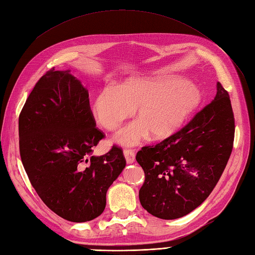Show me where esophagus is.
Returning <instances> with one entry per match:
<instances>
[{
  "label": "esophagus",
  "mask_w": 255,
  "mask_h": 255,
  "mask_svg": "<svg viewBox=\"0 0 255 255\" xmlns=\"http://www.w3.org/2000/svg\"><path fill=\"white\" fill-rule=\"evenodd\" d=\"M124 155H125V158H126L127 163H132V162L134 161V158H136V153H134V150H132V149H125Z\"/></svg>",
  "instance_id": "1"
}]
</instances>
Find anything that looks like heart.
I'll list each match as a JSON object with an SVG mask.
<instances>
[{"label":"heart","instance_id":"b5f03b06","mask_svg":"<svg viewBox=\"0 0 255 255\" xmlns=\"http://www.w3.org/2000/svg\"><path fill=\"white\" fill-rule=\"evenodd\" d=\"M198 100L196 86L187 81L129 79L97 92L91 111L101 127L114 131L136 110L139 121L117 134L118 142L131 145L141 141L149 132L155 139L171 136L195 110Z\"/></svg>","mask_w":255,"mask_h":255}]
</instances>
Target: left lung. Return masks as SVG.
I'll list each match as a JSON object with an SVG mask.
<instances>
[{
	"label": "left lung",
	"mask_w": 255,
	"mask_h": 255,
	"mask_svg": "<svg viewBox=\"0 0 255 255\" xmlns=\"http://www.w3.org/2000/svg\"><path fill=\"white\" fill-rule=\"evenodd\" d=\"M230 96L217 84L215 100L170 137L138 151L144 172L139 199L149 214L176 219L202 204L217 185L234 148Z\"/></svg>",
	"instance_id": "1"
}]
</instances>
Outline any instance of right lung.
<instances>
[{
	"instance_id": "add662e5",
	"label": "right lung",
	"mask_w": 255,
	"mask_h": 255,
	"mask_svg": "<svg viewBox=\"0 0 255 255\" xmlns=\"http://www.w3.org/2000/svg\"><path fill=\"white\" fill-rule=\"evenodd\" d=\"M18 134L24 169L47 207L72 223L99 217L126 159L116 144L91 155L105 133L96 127L80 81L69 71H47L19 114Z\"/></svg>"
}]
</instances>
